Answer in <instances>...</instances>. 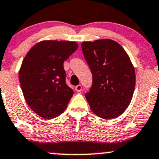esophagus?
I'll list each match as a JSON object with an SVG mask.
<instances>
[{"label":"esophagus","mask_w":159,"mask_h":159,"mask_svg":"<svg viewBox=\"0 0 159 159\" xmlns=\"http://www.w3.org/2000/svg\"><path fill=\"white\" fill-rule=\"evenodd\" d=\"M75 90H76V91H78V92H80V91H81V90H82V86H81V84H78V85L75 86Z\"/></svg>","instance_id":"34e87169"}]
</instances>
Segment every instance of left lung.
Instances as JSON below:
<instances>
[{"mask_svg": "<svg viewBox=\"0 0 159 159\" xmlns=\"http://www.w3.org/2000/svg\"><path fill=\"white\" fill-rule=\"evenodd\" d=\"M81 48L93 76L85 98L93 113L104 119L121 115L131 102L135 71L129 54L111 39L84 41Z\"/></svg>", "mask_w": 159, "mask_h": 159, "instance_id": "left-lung-1", "label": "left lung"}]
</instances>
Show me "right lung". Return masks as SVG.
<instances>
[{"mask_svg": "<svg viewBox=\"0 0 159 159\" xmlns=\"http://www.w3.org/2000/svg\"><path fill=\"white\" fill-rule=\"evenodd\" d=\"M78 48L75 41H41L24 58L19 70L24 98L41 118H56L66 109L74 91L65 83L63 64Z\"/></svg>", "mask_w": 159, "mask_h": 159, "instance_id": "add662e5", "label": "right lung"}]
</instances>
